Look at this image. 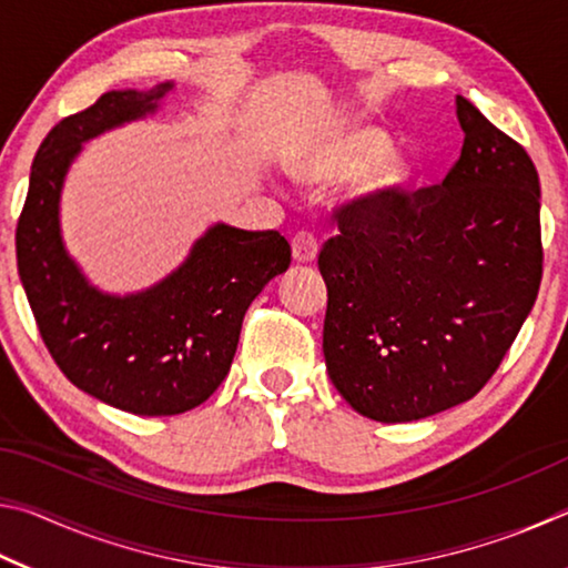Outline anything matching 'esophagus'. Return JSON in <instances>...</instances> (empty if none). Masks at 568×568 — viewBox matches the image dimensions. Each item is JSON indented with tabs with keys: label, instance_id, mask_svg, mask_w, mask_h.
<instances>
[{
	"label": "esophagus",
	"instance_id": "34e87169",
	"mask_svg": "<svg viewBox=\"0 0 568 568\" xmlns=\"http://www.w3.org/2000/svg\"><path fill=\"white\" fill-rule=\"evenodd\" d=\"M315 255H318V237L313 233H307V230H301V233H295L293 237V257L297 263H311L315 261Z\"/></svg>",
	"mask_w": 568,
	"mask_h": 568
}]
</instances>
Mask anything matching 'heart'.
I'll list each match as a JSON object with an SVG mask.
<instances>
[{"instance_id": "1", "label": "heart", "mask_w": 568, "mask_h": 568, "mask_svg": "<svg viewBox=\"0 0 568 568\" xmlns=\"http://www.w3.org/2000/svg\"><path fill=\"white\" fill-rule=\"evenodd\" d=\"M388 145V138L376 128H365V124H353L331 132L301 152L295 168L303 175L313 180H331L343 172L358 168L365 161L366 165L358 170L353 180L355 195L376 197L398 187L408 178V160L400 152H383Z\"/></svg>"}]
</instances>
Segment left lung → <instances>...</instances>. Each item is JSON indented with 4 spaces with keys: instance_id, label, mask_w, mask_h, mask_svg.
I'll list each match as a JSON object with an SVG mask.
<instances>
[{
    "instance_id": "1",
    "label": "left lung",
    "mask_w": 568,
    "mask_h": 568,
    "mask_svg": "<svg viewBox=\"0 0 568 568\" xmlns=\"http://www.w3.org/2000/svg\"><path fill=\"white\" fill-rule=\"evenodd\" d=\"M464 150L440 185L333 210L323 355L365 418L406 423L474 398L536 303L541 190L528 152L456 98Z\"/></svg>"
}]
</instances>
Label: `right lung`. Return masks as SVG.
<instances>
[{"label":"right lung","instance_id":"add662e5","mask_svg":"<svg viewBox=\"0 0 568 568\" xmlns=\"http://www.w3.org/2000/svg\"><path fill=\"white\" fill-rule=\"evenodd\" d=\"M172 88L104 92L54 124L37 150L17 220V267L47 351L77 388L134 416H175L225 381L255 295L291 265L277 230L215 225L182 267L145 293L102 295L60 237V190L84 140L155 112Z\"/></svg>","mask_w":568,"mask_h":568}]
</instances>
